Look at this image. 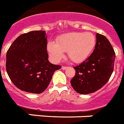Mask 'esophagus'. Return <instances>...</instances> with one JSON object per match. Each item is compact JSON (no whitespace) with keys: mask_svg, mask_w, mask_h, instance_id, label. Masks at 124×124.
<instances>
[{"mask_svg":"<svg viewBox=\"0 0 124 124\" xmlns=\"http://www.w3.org/2000/svg\"><path fill=\"white\" fill-rule=\"evenodd\" d=\"M67 68V67H61V69H62V70H66Z\"/></svg>","mask_w":124,"mask_h":124,"instance_id":"34e87169","label":"esophagus"}]
</instances>
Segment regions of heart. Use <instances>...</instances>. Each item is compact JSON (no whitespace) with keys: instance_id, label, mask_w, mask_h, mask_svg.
Returning a JSON list of instances; mask_svg holds the SVG:
<instances>
[{"instance_id":"heart-1","label":"heart","mask_w":124,"mask_h":124,"mask_svg":"<svg viewBox=\"0 0 124 124\" xmlns=\"http://www.w3.org/2000/svg\"><path fill=\"white\" fill-rule=\"evenodd\" d=\"M96 45V38L91 32H70L47 43V50L52 61L58 63L67 52L74 63H81L89 57Z\"/></svg>"}]
</instances>
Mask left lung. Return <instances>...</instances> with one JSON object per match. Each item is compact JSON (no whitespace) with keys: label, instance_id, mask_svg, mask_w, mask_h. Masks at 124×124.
Instances as JSON below:
<instances>
[{"label":"left lung","instance_id":"1","mask_svg":"<svg viewBox=\"0 0 124 124\" xmlns=\"http://www.w3.org/2000/svg\"><path fill=\"white\" fill-rule=\"evenodd\" d=\"M96 45L90 57L77 67L70 81L73 88L80 94H89L99 90L108 81L113 72L115 53L109 40L97 33Z\"/></svg>","mask_w":124,"mask_h":124}]
</instances>
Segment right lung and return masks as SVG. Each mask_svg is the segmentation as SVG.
Returning a JSON list of instances; mask_svg holds the SVG:
<instances>
[{"label": "right lung", "instance_id": "right-lung-1", "mask_svg": "<svg viewBox=\"0 0 124 124\" xmlns=\"http://www.w3.org/2000/svg\"><path fill=\"white\" fill-rule=\"evenodd\" d=\"M45 31H34L19 36L6 54V70L20 90L41 93L48 87L54 72L61 66L48 59Z\"/></svg>", "mask_w": 124, "mask_h": 124}]
</instances>
